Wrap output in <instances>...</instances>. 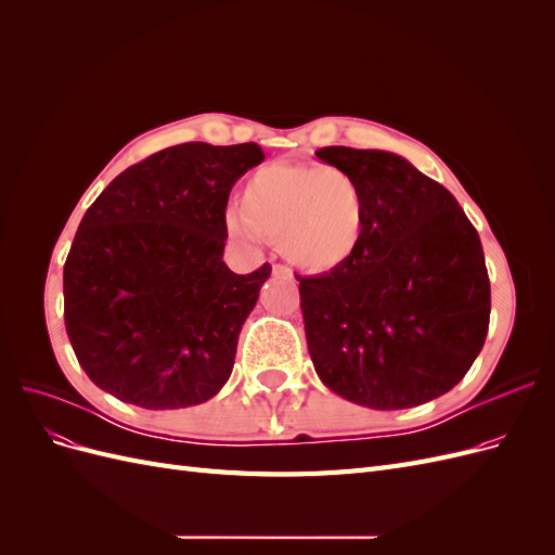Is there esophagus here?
Listing matches in <instances>:
<instances>
[{"instance_id":"1","label":"esophagus","mask_w":555,"mask_h":555,"mask_svg":"<svg viewBox=\"0 0 555 555\" xmlns=\"http://www.w3.org/2000/svg\"><path fill=\"white\" fill-rule=\"evenodd\" d=\"M273 275H278V278H287V280H294V273L289 271L287 266H282V263H273Z\"/></svg>"}]
</instances>
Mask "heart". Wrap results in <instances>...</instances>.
<instances>
[{"mask_svg": "<svg viewBox=\"0 0 555 555\" xmlns=\"http://www.w3.org/2000/svg\"><path fill=\"white\" fill-rule=\"evenodd\" d=\"M241 208L227 217L231 233L251 243L280 238L284 257L314 273L354 257L367 224L357 180L324 166H261L243 184Z\"/></svg>", "mask_w": 555, "mask_h": 555, "instance_id": "heart-1", "label": "heart"}]
</instances>
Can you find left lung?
Masks as SVG:
<instances>
[{
	"instance_id": "1",
	"label": "left lung",
	"mask_w": 555,
	"mask_h": 555,
	"mask_svg": "<svg viewBox=\"0 0 555 555\" xmlns=\"http://www.w3.org/2000/svg\"><path fill=\"white\" fill-rule=\"evenodd\" d=\"M314 155L354 178L367 206L354 257L296 275L319 379L373 410L447 393L489 333L491 282L477 229L449 190L393 153L331 145Z\"/></svg>"
}]
</instances>
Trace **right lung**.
<instances>
[{"label": "right lung", "instance_id": "obj_1", "mask_svg": "<svg viewBox=\"0 0 555 555\" xmlns=\"http://www.w3.org/2000/svg\"><path fill=\"white\" fill-rule=\"evenodd\" d=\"M257 143H180L129 166L82 215L64 263V326L88 377L129 405H201L227 384L271 263L222 261L227 201Z\"/></svg>", "mask_w": 555, "mask_h": 555}]
</instances>
